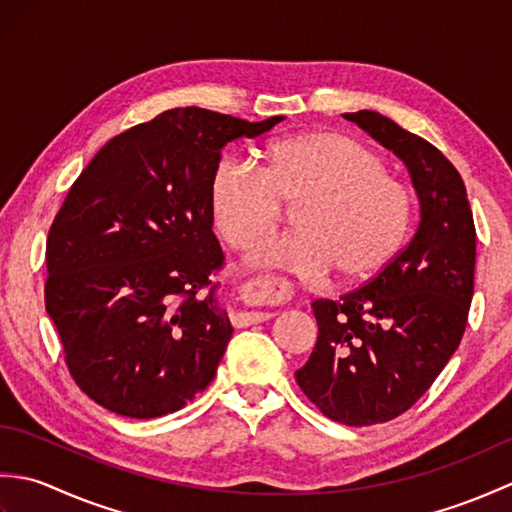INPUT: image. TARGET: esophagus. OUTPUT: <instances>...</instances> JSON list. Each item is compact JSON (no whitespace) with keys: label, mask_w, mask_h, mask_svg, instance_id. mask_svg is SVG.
Here are the masks:
<instances>
[{"label":"esophagus","mask_w":512,"mask_h":512,"mask_svg":"<svg viewBox=\"0 0 512 512\" xmlns=\"http://www.w3.org/2000/svg\"><path fill=\"white\" fill-rule=\"evenodd\" d=\"M246 292L248 297L253 299H270L275 297L279 292V284L277 281H270V279H257V281H248L246 284ZM273 314L270 312H257V310H246V312H237L233 314V323L237 328H244V325H253V323H262L268 321Z\"/></svg>","instance_id":"esophagus-1"}]
</instances>
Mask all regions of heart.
Instances as JSON below:
<instances>
[{
	"instance_id": "heart-1",
	"label": "heart",
	"mask_w": 512,
	"mask_h": 512,
	"mask_svg": "<svg viewBox=\"0 0 512 512\" xmlns=\"http://www.w3.org/2000/svg\"><path fill=\"white\" fill-rule=\"evenodd\" d=\"M281 204L295 206L297 233L268 242L250 266L317 279L336 270L345 284L378 277L405 246L411 193L372 151L332 132L279 138L264 151V169L222 158L209 180V209L224 242L248 250L281 220Z\"/></svg>"
}]
</instances>
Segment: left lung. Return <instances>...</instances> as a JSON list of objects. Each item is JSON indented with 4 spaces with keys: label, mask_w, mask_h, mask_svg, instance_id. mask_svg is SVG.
<instances>
[{
    "label": "left lung",
    "mask_w": 512,
    "mask_h": 512,
    "mask_svg": "<svg viewBox=\"0 0 512 512\" xmlns=\"http://www.w3.org/2000/svg\"><path fill=\"white\" fill-rule=\"evenodd\" d=\"M407 167L420 202L411 242L367 286L312 301L319 336L297 383L325 416L387 422L416 402L458 350L469 319L475 226L462 176L440 149L391 118L343 114Z\"/></svg>",
    "instance_id": "1"
}]
</instances>
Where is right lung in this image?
Returning <instances> with one entry per match:
<instances>
[{
  "mask_svg": "<svg viewBox=\"0 0 512 512\" xmlns=\"http://www.w3.org/2000/svg\"><path fill=\"white\" fill-rule=\"evenodd\" d=\"M281 121L178 107L112 138L72 184L48 233L46 310L101 407L167 416L213 380L233 325L211 286L224 255L209 180L228 143Z\"/></svg>",
  "mask_w": 512,
  "mask_h": 512,
  "instance_id": "1",
  "label": "right lung"
}]
</instances>
